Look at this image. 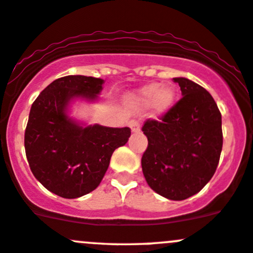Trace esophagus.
<instances>
[{"label":"esophagus","mask_w":253,"mask_h":253,"mask_svg":"<svg viewBox=\"0 0 253 253\" xmlns=\"http://www.w3.org/2000/svg\"><path fill=\"white\" fill-rule=\"evenodd\" d=\"M130 129H131L132 132H139L140 131V123L136 121H131L130 122Z\"/></svg>","instance_id":"34e87169"}]
</instances>
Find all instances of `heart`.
Masks as SVG:
<instances>
[{"mask_svg":"<svg viewBox=\"0 0 253 253\" xmlns=\"http://www.w3.org/2000/svg\"><path fill=\"white\" fill-rule=\"evenodd\" d=\"M127 101L135 108H144L148 106L155 116H162L174 105L175 90L170 85H163L160 87V84L152 83L131 93Z\"/></svg>","mask_w":253,"mask_h":253,"instance_id":"heart-1","label":"heart"}]
</instances>
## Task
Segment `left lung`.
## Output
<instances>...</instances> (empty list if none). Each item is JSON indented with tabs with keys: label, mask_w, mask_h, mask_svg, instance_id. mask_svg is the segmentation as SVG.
I'll list each match as a JSON object with an SVG mask.
<instances>
[{
	"label": "left lung",
	"mask_w": 253,
	"mask_h": 253,
	"mask_svg": "<svg viewBox=\"0 0 253 253\" xmlns=\"http://www.w3.org/2000/svg\"><path fill=\"white\" fill-rule=\"evenodd\" d=\"M183 97L160 121L147 119L141 166L148 186L174 201L189 199L212 179L223 147L222 114L206 88L173 78Z\"/></svg>",
	"instance_id": "1"
}]
</instances>
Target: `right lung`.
<instances>
[{"label": "right lung", "mask_w": 253, "mask_h": 253, "mask_svg": "<svg viewBox=\"0 0 253 253\" xmlns=\"http://www.w3.org/2000/svg\"><path fill=\"white\" fill-rule=\"evenodd\" d=\"M103 80L67 75L48 85L34 101L24 135L34 176L48 191L77 199L93 191L107 171L114 150L129 140V127L84 126L67 113L77 98L97 100Z\"/></svg>", "instance_id": "obj_1"}]
</instances>
